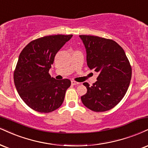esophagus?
Wrapping results in <instances>:
<instances>
[{"mask_svg":"<svg viewBox=\"0 0 148 148\" xmlns=\"http://www.w3.org/2000/svg\"><path fill=\"white\" fill-rule=\"evenodd\" d=\"M71 83H72V85H79V83H78V82H76L74 81H71Z\"/></svg>","mask_w":148,"mask_h":148,"instance_id":"obj_1","label":"esophagus"}]
</instances>
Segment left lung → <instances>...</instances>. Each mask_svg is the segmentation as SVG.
<instances>
[{
  "mask_svg": "<svg viewBox=\"0 0 148 148\" xmlns=\"http://www.w3.org/2000/svg\"><path fill=\"white\" fill-rule=\"evenodd\" d=\"M79 37L86 49L88 66L99 74L92 86L83 83L88 91L81 101L92 111H108L127 92L132 78L131 65L123 49L114 40L94 36Z\"/></svg>",
  "mask_w": 148,
  "mask_h": 148,
  "instance_id": "8db88e82",
  "label": "left lung"
}]
</instances>
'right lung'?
Returning a JSON list of instances; mask_svg holds the SVG:
<instances>
[{
  "label": "right lung",
  "mask_w": 148,
  "mask_h": 148,
  "mask_svg": "<svg viewBox=\"0 0 148 148\" xmlns=\"http://www.w3.org/2000/svg\"><path fill=\"white\" fill-rule=\"evenodd\" d=\"M72 37L58 34L37 38L19 55L14 72V84L23 101L35 111L51 112L63 102L71 81L56 80L51 77L49 70L56 53Z\"/></svg>",
  "instance_id": "obj_1"
}]
</instances>
